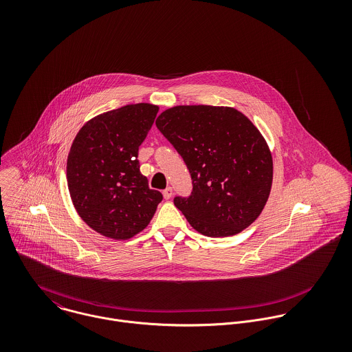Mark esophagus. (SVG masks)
Returning <instances> with one entry per match:
<instances>
[{
  "label": "esophagus",
  "mask_w": 352,
  "mask_h": 352,
  "mask_svg": "<svg viewBox=\"0 0 352 352\" xmlns=\"http://www.w3.org/2000/svg\"><path fill=\"white\" fill-rule=\"evenodd\" d=\"M162 195L165 199H170L172 195H173V188L172 187H166L164 191H162Z\"/></svg>",
  "instance_id": "34e87169"
}]
</instances>
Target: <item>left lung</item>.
Wrapping results in <instances>:
<instances>
[{"mask_svg": "<svg viewBox=\"0 0 352 352\" xmlns=\"http://www.w3.org/2000/svg\"><path fill=\"white\" fill-rule=\"evenodd\" d=\"M155 126L191 173V195L173 199L190 225L207 237L248 228L272 186V155L251 120L230 107L177 105Z\"/></svg>", "mask_w": 352, "mask_h": 352, "instance_id": "8db88e82", "label": "left lung"}]
</instances>
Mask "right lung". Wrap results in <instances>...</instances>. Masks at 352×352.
<instances>
[{
    "instance_id": "add662e5",
    "label": "right lung",
    "mask_w": 352,
    "mask_h": 352,
    "mask_svg": "<svg viewBox=\"0 0 352 352\" xmlns=\"http://www.w3.org/2000/svg\"><path fill=\"white\" fill-rule=\"evenodd\" d=\"M157 112L148 102L104 112L85 123L72 144L66 166L72 201L82 221L105 237H134L162 201L138 161Z\"/></svg>"
}]
</instances>
